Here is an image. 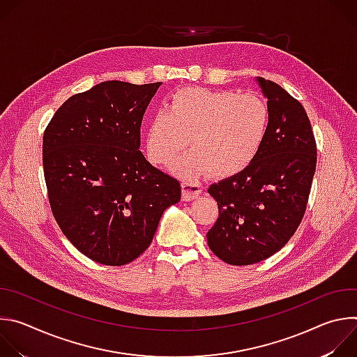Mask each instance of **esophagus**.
<instances>
[{
	"mask_svg": "<svg viewBox=\"0 0 357 357\" xmlns=\"http://www.w3.org/2000/svg\"><path fill=\"white\" fill-rule=\"evenodd\" d=\"M202 185L196 181H183L182 182V197L183 200L189 202L193 199H197L202 193Z\"/></svg>",
	"mask_w": 357,
	"mask_h": 357,
	"instance_id": "esophagus-1",
	"label": "esophagus"
}]
</instances>
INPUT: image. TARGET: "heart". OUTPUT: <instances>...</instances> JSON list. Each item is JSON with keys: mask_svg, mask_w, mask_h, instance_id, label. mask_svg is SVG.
<instances>
[{"mask_svg": "<svg viewBox=\"0 0 357 357\" xmlns=\"http://www.w3.org/2000/svg\"><path fill=\"white\" fill-rule=\"evenodd\" d=\"M270 124V107L257 94L183 87L149 120L145 148L152 162L164 165L176 158L189 137L193 152L174 164L176 172L231 175L257 157Z\"/></svg>", "mask_w": 357, "mask_h": 357, "instance_id": "heart-1", "label": "heart"}]
</instances>
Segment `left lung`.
<instances>
[{"label":"left lung","mask_w":357,"mask_h":357,"mask_svg":"<svg viewBox=\"0 0 357 357\" xmlns=\"http://www.w3.org/2000/svg\"><path fill=\"white\" fill-rule=\"evenodd\" d=\"M256 80L271 113L267 138L241 172L208 189L219 206L208 244L231 266L263 261L288 243L307 209L317 168V142L307 112L277 83Z\"/></svg>","instance_id":"obj_1"}]
</instances>
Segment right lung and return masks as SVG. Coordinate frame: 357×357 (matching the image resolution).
<instances>
[{
  "mask_svg": "<svg viewBox=\"0 0 357 357\" xmlns=\"http://www.w3.org/2000/svg\"><path fill=\"white\" fill-rule=\"evenodd\" d=\"M161 84L98 83L69 97L43 132L52 213L68 240L96 263L135 260L165 209L181 200L178 179L139 151L141 121Z\"/></svg>",
  "mask_w": 357,
  "mask_h": 357,
  "instance_id": "right-lung-1",
  "label": "right lung"
}]
</instances>
